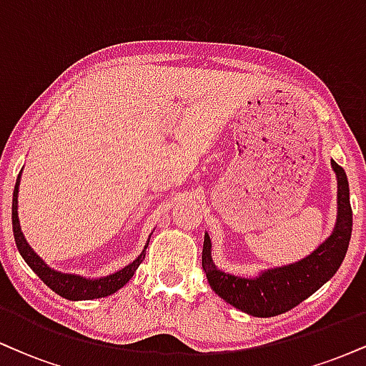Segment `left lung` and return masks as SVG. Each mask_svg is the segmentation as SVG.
I'll return each mask as SVG.
<instances>
[{
  "label": "left lung",
  "instance_id": "obj_1",
  "mask_svg": "<svg viewBox=\"0 0 366 366\" xmlns=\"http://www.w3.org/2000/svg\"><path fill=\"white\" fill-rule=\"evenodd\" d=\"M330 165L337 179V218L330 236L305 258L259 270L254 277H237L217 268L212 258V239L204 232L203 270L209 287L222 300L253 317H275L292 310L334 277L350 246L352 212L346 172L334 159Z\"/></svg>",
  "mask_w": 366,
  "mask_h": 366
}]
</instances>
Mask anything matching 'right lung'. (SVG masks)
Masks as SVG:
<instances>
[{"instance_id":"1","label":"right lung","mask_w":366,"mask_h":366,"mask_svg":"<svg viewBox=\"0 0 366 366\" xmlns=\"http://www.w3.org/2000/svg\"><path fill=\"white\" fill-rule=\"evenodd\" d=\"M20 180H22V170H20L19 177H16V184L14 189V203H11V225H14L15 244L19 247V253L22 254L25 263L32 268V272H34V274L39 277V279L43 280L51 291H54L58 296L65 297V300H70V301H89V300H98V297L110 296V294L119 291V289L124 287V285L132 279V275L136 274L137 267H139L142 259H144L146 249H148L149 239L153 236V232L149 234L148 241H146L144 249L141 251V254L137 256L134 262L125 264L124 268L113 272L110 275L89 279V277H82L77 274H63V272L54 270V268L49 267V264L46 263L34 249H32L31 244L27 242V239L24 236L22 227H20V220H19Z\"/></svg>"}]
</instances>
